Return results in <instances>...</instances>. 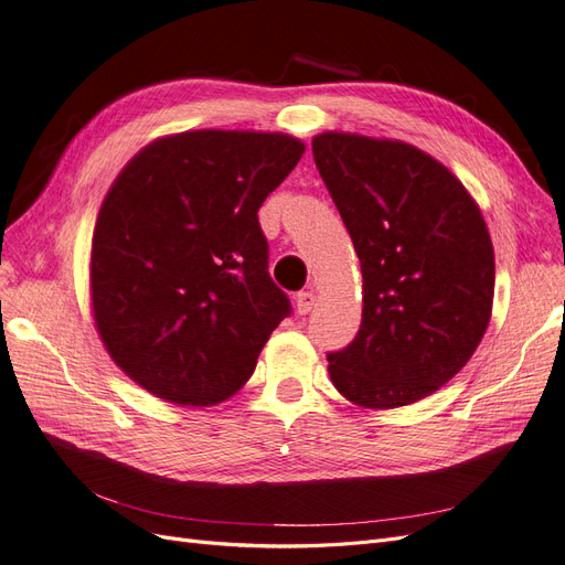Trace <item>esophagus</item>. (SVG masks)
<instances>
[{"label": "esophagus", "instance_id": "34e87169", "mask_svg": "<svg viewBox=\"0 0 565 565\" xmlns=\"http://www.w3.org/2000/svg\"><path fill=\"white\" fill-rule=\"evenodd\" d=\"M295 306H297V313H299V316L311 313L313 306H316V295L311 292V289H306V292H299V295L295 297Z\"/></svg>", "mask_w": 565, "mask_h": 565}]
</instances>
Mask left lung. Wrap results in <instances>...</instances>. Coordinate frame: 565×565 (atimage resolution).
<instances>
[{
  "label": "left lung",
  "mask_w": 565,
  "mask_h": 565,
  "mask_svg": "<svg viewBox=\"0 0 565 565\" xmlns=\"http://www.w3.org/2000/svg\"><path fill=\"white\" fill-rule=\"evenodd\" d=\"M318 172L363 270V320L328 353L334 388L391 409L431 396L469 363L492 313L494 252L476 200L446 164L391 139L322 131Z\"/></svg>",
  "instance_id": "8db88e82"
}]
</instances>
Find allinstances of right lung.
Here are the masks:
<instances>
[{"instance_id": "1", "label": "right lung", "mask_w": 565, "mask_h": 565, "mask_svg": "<svg viewBox=\"0 0 565 565\" xmlns=\"http://www.w3.org/2000/svg\"><path fill=\"white\" fill-rule=\"evenodd\" d=\"M303 150L278 131H183L113 181L92 241V311L115 365L152 396L231 398L292 311L256 212Z\"/></svg>"}]
</instances>
